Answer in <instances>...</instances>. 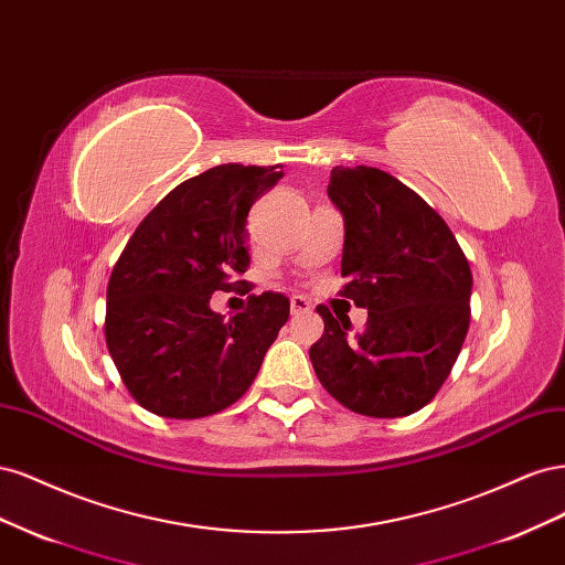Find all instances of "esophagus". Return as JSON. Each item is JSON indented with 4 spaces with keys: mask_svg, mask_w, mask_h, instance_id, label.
<instances>
[{
    "mask_svg": "<svg viewBox=\"0 0 565 565\" xmlns=\"http://www.w3.org/2000/svg\"><path fill=\"white\" fill-rule=\"evenodd\" d=\"M289 311H292V316H303L311 311V301L301 297V295H295L292 299H289Z\"/></svg>",
    "mask_w": 565,
    "mask_h": 565,
    "instance_id": "esophagus-1",
    "label": "esophagus"
}]
</instances>
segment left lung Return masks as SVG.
Segmentation results:
<instances>
[{
	"label": "left lung",
	"instance_id": "8db88e82",
	"mask_svg": "<svg viewBox=\"0 0 565 565\" xmlns=\"http://www.w3.org/2000/svg\"><path fill=\"white\" fill-rule=\"evenodd\" d=\"M328 195L344 216L341 297L367 309L351 334L318 306L322 337L309 355L320 384L367 417H405L429 403L469 330L471 268L457 237L413 188L382 169L334 167Z\"/></svg>",
	"mask_w": 565,
	"mask_h": 565
}]
</instances>
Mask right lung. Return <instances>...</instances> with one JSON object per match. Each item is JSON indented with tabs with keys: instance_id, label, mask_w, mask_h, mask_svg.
I'll return each instance as SVG.
<instances>
[{
	"instance_id": "add662e5",
	"label": "right lung",
	"mask_w": 565,
	"mask_h": 565,
	"mask_svg": "<svg viewBox=\"0 0 565 565\" xmlns=\"http://www.w3.org/2000/svg\"><path fill=\"white\" fill-rule=\"evenodd\" d=\"M282 179V164H218L183 181L152 210L113 268L106 344L134 401L169 419L233 405L254 382L289 318L278 292L224 318L214 292L245 285L247 214Z\"/></svg>"
}]
</instances>
